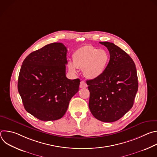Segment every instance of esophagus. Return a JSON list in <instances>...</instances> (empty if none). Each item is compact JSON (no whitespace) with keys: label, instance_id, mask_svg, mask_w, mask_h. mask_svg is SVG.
Wrapping results in <instances>:
<instances>
[{"label":"esophagus","instance_id":"esophagus-1","mask_svg":"<svg viewBox=\"0 0 157 157\" xmlns=\"http://www.w3.org/2000/svg\"><path fill=\"white\" fill-rule=\"evenodd\" d=\"M87 86V84H86V82L85 81H81L80 85H79L80 88H85V87H86Z\"/></svg>","mask_w":157,"mask_h":157}]
</instances>
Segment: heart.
I'll list each match as a JSON object with an SVG mask.
<instances>
[{"label":"heart","mask_w":157,"mask_h":157,"mask_svg":"<svg viewBox=\"0 0 157 157\" xmlns=\"http://www.w3.org/2000/svg\"><path fill=\"white\" fill-rule=\"evenodd\" d=\"M110 61L109 53L93 46L86 45L76 50L73 55V62L69 61L68 68L70 72L77 73L82 69L84 76L94 79L100 77L105 71Z\"/></svg>","instance_id":"heart-1"}]
</instances>
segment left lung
Instances as JSON below:
<instances>
[{"label":"left lung","instance_id":"left-lung-1","mask_svg":"<svg viewBox=\"0 0 157 157\" xmlns=\"http://www.w3.org/2000/svg\"><path fill=\"white\" fill-rule=\"evenodd\" d=\"M99 43L108 49L110 61L100 77L86 81L90 92L89 107L96 119L113 122L133 106L139 86L137 70L131 57L115 44Z\"/></svg>","mask_w":157,"mask_h":157}]
</instances>
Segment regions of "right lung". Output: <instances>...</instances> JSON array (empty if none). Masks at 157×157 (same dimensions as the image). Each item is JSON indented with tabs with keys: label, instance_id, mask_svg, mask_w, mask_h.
Instances as JSON below:
<instances>
[{
	"label": "right lung",
	"instance_id": "1",
	"mask_svg": "<svg viewBox=\"0 0 157 157\" xmlns=\"http://www.w3.org/2000/svg\"><path fill=\"white\" fill-rule=\"evenodd\" d=\"M66 54L63 43H53L31 53L22 63L18 91L25 110L41 121L61 119L79 91V79L66 76Z\"/></svg>",
	"mask_w": 157,
	"mask_h": 157
}]
</instances>
